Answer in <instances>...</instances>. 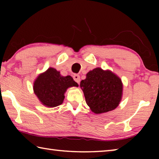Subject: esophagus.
Here are the masks:
<instances>
[{"mask_svg": "<svg viewBox=\"0 0 159 159\" xmlns=\"http://www.w3.org/2000/svg\"><path fill=\"white\" fill-rule=\"evenodd\" d=\"M73 78H74V80L75 81H76L78 84H79L80 83V76L79 75H78V74H74V76H73Z\"/></svg>", "mask_w": 159, "mask_h": 159, "instance_id": "34e87169", "label": "esophagus"}]
</instances>
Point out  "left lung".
Returning a JSON list of instances; mask_svg holds the SVG:
<instances>
[{"label": "left lung", "instance_id": "left-lung-1", "mask_svg": "<svg viewBox=\"0 0 159 159\" xmlns=\"http://www.w3.org/2000/svg\"><path fill=\"white\" fill-rule=\"evenodd\" d=\"M85 102L96 114L115 109L122 98L121 80L111 71L94 69L86 74L80 84Z\"/></svg>", "mask_w": 159, "mask_h": 159}]
</instances>
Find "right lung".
Wrapping results in <instances>:
<instances>
[{
  "mask_svg": "<svg viewBox=\"0 0 159 159\" xmlns=\"http://www.w3.org/2000/svg\"><path fill=\"white\" fill-rule=\"evenodd\" d=\"M73 86H79L73 78L61 76L60 71L50 67L35 80L34 91L44 106L55 107L62 104L66 89Z\"/></svg>",
  "mask_w": 159,
  "mask_h": 159,
  "instance_id": "right-lung-1",
  "label": "right lung"
}]
</instances>
